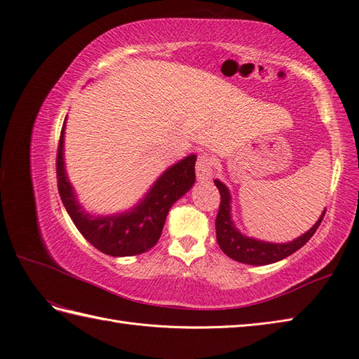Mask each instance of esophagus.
Returning a JSON list of instances; mask_svg holds the SVG:
<instances>
[{
	"label": "esophagus",
	"mask_w": 359,
	"mask_h": 359,
	"mask_svg": "<svg viewBox=\"0 0 359 359\" xmlns=\"http://www.w3.org/2000/svg\"><path fill=\"white\" fill-rule=\"evenodd\" d=\"M195 172H196V177H198V180H201V182L210 180L215 175V159L207 154L200 155L198 159H196Z\"/></svg>",
	"instance_id": "34e87169"
}]
</instances>
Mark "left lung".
I'll return each instance as SVG.
<instances>
[{
	"mask_svg": "<svg viewBox=\"0 0 359 359\" xmlns=\"http://www.w3.org/2000/svg\"><path fill=\"white\" fill-rule=\"evenodd\" d=\"M216 188L221 192V205L216 216V238L217 245L222 249L226 257L237 262L249 264V265H267L280 261L289 255H292L299 248H303L306 243L316 233L320 225L327 209H323L318 222L311 226L307 233L299 236L298 238L287 243H270L262 241L253 237L241 234L237 229L233 216H231V194L221 180H215Z\"/></svg>",
	"mask_w": 359,
	"mask_h": 359,
	"instance_id": "left-lung-1",
	"label": "left lung"
}]
</instances>
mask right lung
Returning a JSON list of instances; mask_svg holds the SVG:
<instances>
[{
    "label": "right lung",
    "mask_w": 359,
    "mask_h": 359,
    "mask_svg": "<svg viewBox=\"0 0 359 359\" xmlns=\"http://www.w3.org/2000/svg\"><path fill=\"white\" fill-rule=\"evenodd\" d=\"M65 122L67 118L57 146L56 177L62 204L76 228L92 246L110 257H133L152 249L163 233L171 205L194 187L196 156L192 154L168 167L133 209L107 216L90 215L79 203L67 176Z\"/></svg>",
    "instance_id": "right-lung-1"
}]
</instances>
